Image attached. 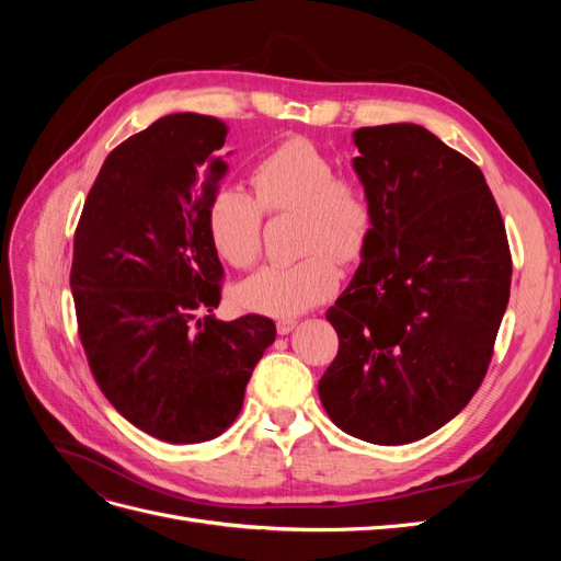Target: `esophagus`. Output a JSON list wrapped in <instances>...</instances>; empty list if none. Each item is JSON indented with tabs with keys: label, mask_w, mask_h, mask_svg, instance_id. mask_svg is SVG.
<instances>
[{
	"label": "esophagus",
	"mask_w": 561,
	"mask_h": 561,
	"mask_svg": "<svg viewBox=\"0 0 561 561\" xmlns=\"http://www.w3.org/2000/svg\"><path fill=\"white\" fill-rule=\"evenodd\" d=\"M295 328H297V320L295 318H283V320L276 322L278 334H290Z\"/></svg>",
	"instance_id": "34e87169"
}]
</instances>
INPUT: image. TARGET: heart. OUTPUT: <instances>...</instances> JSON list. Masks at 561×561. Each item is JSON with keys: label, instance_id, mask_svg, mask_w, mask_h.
Instances as JSON below:
<instances>
[{"label": "heart", "instance_id": "1", "mask_svg": "<svg viewBox=\"0 0 561 561\" xmlns=\"http://www.w3.org/2000/svg\"><path fill=\"white\" fill-rule=\"evenodd\" d=\"M250 180L257 201L239 186H222L213 196L210 241L225 262L245 268L262 250V210L297 213L307 254L293 264L260 268L236 290V301L252 313L295 318L334 295V256L342 262L360 260L375 231V206L360 180L336 175L334 161L301 138L266 151L254 163Z\"/></svg>", "mask_w": 561, "mask_h": 561}]
</instances>
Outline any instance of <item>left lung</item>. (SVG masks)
Instances as JSON below:
<instances>
[{
	"mask_svg": "<svg viewBox=\"0 0 561 561\" xmlns=\"http://www.w3.org/2000/svg\"><path fill=\"white\" fill-rule=\"evenodd\" d=\"M375 231L328 311L339 351L318 381L344 433L410 445L480 388L511 297L505 225L482 171L416 124L353 133Z\"/></svg>",
	"mask_w": 561,
	"mask_h": 561,
	"instance_id": "left-lung-1",
	"label": "left lung"
}]
</instances>
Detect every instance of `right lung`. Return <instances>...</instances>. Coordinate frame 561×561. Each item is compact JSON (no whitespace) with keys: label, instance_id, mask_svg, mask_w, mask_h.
Listing matches in <instances>:
<instances>
[{"label":"right lung","instance_id":"1","mask_svg":"<svg viewBox=\"0 0 561 561\" xmlns=\"http://www.w3.org/2000/svg\"><path fill=\"white\" fill-rule=\"evenodd\" d=\"M227 130L182 112L133 135L100 168L75 233L70 287L93 377L118 414L171 445L231 426L276 339L264 316L213 313L222 264L208 208L227 175Z\"/></svg>","mask_w":561,"mask_h":561}]
</instances>
